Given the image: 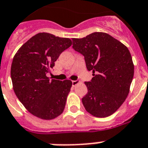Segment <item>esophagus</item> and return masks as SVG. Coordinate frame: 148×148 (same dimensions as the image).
Wrapping results in <instances>:
<instances>
[{
  "label": "esophagus",
  "instance_id": "1",
  "mask_svg": "<svg viewBox=\"0 0 148 148\" xmlns=\"http://www.w3.org/2000/svg\"><path fill=\"white\" fill-rule=\"evenodd\" d=\"M78 83H79V82H78L77 80H72V86H76Z\"/></svg>",
  "mask_w": 148,
  "mask_h": 148
}]
</instances>
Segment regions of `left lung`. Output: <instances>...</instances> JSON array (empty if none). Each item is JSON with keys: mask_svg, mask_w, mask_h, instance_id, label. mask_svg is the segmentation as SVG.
Returning a JSON list of instances; mask_svg holds the SVG:
<instances>
[{"mask_svg": "<svg viewBox=\"0 0 148 148\" xmlns=\"http://www.w3.org/2000/svg\"><path fill=\"white\" fill-rule=\"evenodd\" d=\"M74 51L84 55L86 69L93 77L85 82L82 98L85 109L99 118L111 116L125 100L134 76V64L128 48L105 32H93L72 39Z\"/></svg>", "mask_w": 148, "mask_h": 148, "instance_id": "left-lung-1", "label": "left lung"}]
</instances>
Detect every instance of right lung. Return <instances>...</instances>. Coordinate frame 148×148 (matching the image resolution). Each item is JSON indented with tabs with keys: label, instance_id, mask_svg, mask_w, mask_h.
<instances>
[{
	"label": "right lung",
	"instance_id": "obj_1",
	"mask_svg": "<svg viewBox=\"0 0 148 148\" xmlns=\"http://www.w3.org/2000/svg\"><path fill=\"white\" fill-rule=\"evenodd\" d=\"M71 44L68 38L40 32L20 47L14 56L10 70L14 93L36 117L53 119L64 111L72 82L51 80L47 74Z\"/></svg>",
	"mask_w": 148,
	"mask_h": 148
}]
</instances>
